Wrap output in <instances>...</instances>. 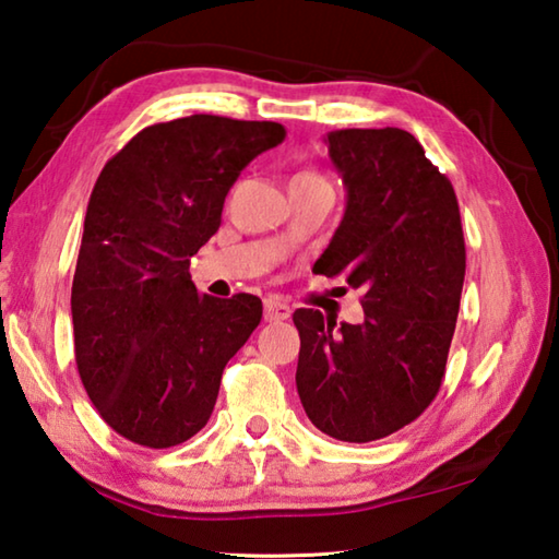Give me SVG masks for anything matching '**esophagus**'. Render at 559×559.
I'll return each instance as SVG.
<instances>
[{"instance_id": "esophagus-1", "label": "esophagus", "mask_w": 559, "mask_h": 559, "mask_svg": "<svg viewBox=\"0 0 559 559\" xmlns=\"http://www.w3.org/2000/svg\"><path fill=\"white\" fill-rule=\"evenodd\" d=\"M263 318H266L269 323H281V320H288L290 306H286V302L278 298H266L263 300Z\"/></svg>"}]
</instances>
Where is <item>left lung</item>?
Instances as JSON below:
<instances>
[{
	"instance_id": "1",
	"label": "left lung",
	"mask_w": 559,
	"mask_h": 559,
	"mask_svg": "<svg viewBox=\"0 0 559 559\" xmlns=\"http://www.w3.org/2000/svg\"><path fill=\"white\" fill-rule=\"evenodd\" d=\"M343 222L316 261L362 290L359 325L298 308L296 386L328 437L367 443L412 424L437 396L456 330L466 246L456 192L412 132L335 130Z\"/></svg>"
}]
</instances>
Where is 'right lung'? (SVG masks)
I'll return each mask as SVG.
<instances>
[{
	"mask_svg": "<svg viewBox=\"0 0 559 559\" xmlns=\"http://www.w3.org/2000/svg\"><path fill=\"white\" fill-rule=\"evenodd\" d=\"M283 138L281 122L189 116L140 130L103 167L73 273V343L93 406L128 441L192 439L261 323L257 296H200L189 259L219 229L241 169Z\"/></svg>",
	"mask_w": 559,
	"mask_h": 559,
	"instance_id": "1",
	"label": "right lung"
}]
</instances>
